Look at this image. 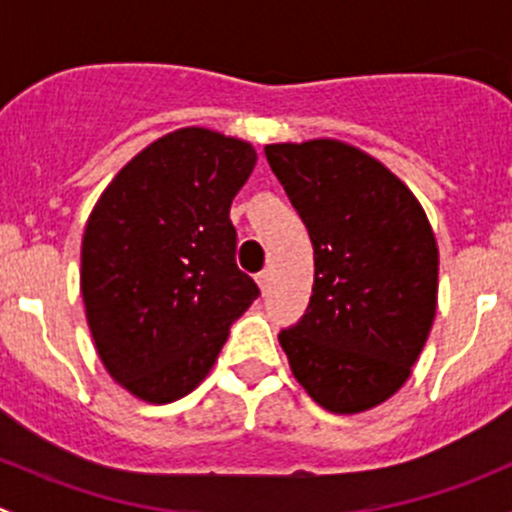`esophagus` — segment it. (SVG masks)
<instances>
[{"label":"esophagus","mask_w":512,"mask_h":512,"mask_svg":"<svg viewBox=\"0 0 512 512\" xmlns=\"http://www.w3.org/2000/svg\"><path fill=\"white\" fill-rule=\"evenodd\" d=\"M270 280H272L270 270H262L260 275H257V285H260V292H262V294L270 292Z\"/></svg>","instance_id":"obj_1"}]
</instances>
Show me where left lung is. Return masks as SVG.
I'll list each match as a JSON object with an SVG mask.
<instances>
[{
  "label": "left lung",
  "mask_w": 512,
  "mask_h": 512,
  "mask_svg": "<svg viewBox=\"0 0 512 512\" xmlns=\"http://www.w3.org/2000/svg\"><path fill=\"white\" fill-rule=\"evenodd\" d=\"M265 156L314 247L309 307L280 332L289 369L332 414L374 409L406 384L436 317L431 223L384 163L349 143H272Z\"/></svg>",
  "instance_id": "obj_1"
}]
</instances>
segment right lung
Listing matches in <instances>:
<instances>
[{
    "label": "right lung",
    "instance_id": "1",
    "mask_svg": "<svg viewBox=\"0 0 512 512\" xmlns=\"http://www.w3.org/2000/svg\"><path fill=\"white\" fill-rule=\"evenodd\" d=\"M255 148L178 128L108 183L81 242V297L113 381L148 404L183 399L208 376L232 322L257 299L237 270L230 205Z\"/></svg>",
    "mask_w": 512,
    "mask_h": 512
}]
</instances>
